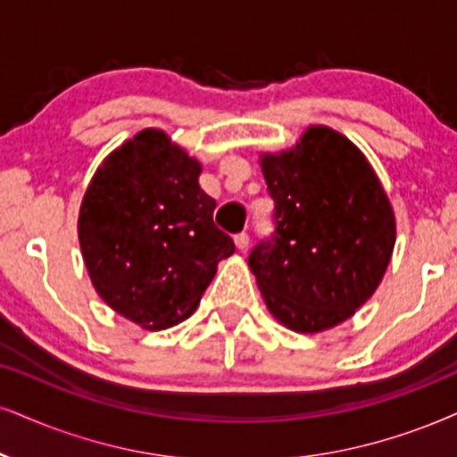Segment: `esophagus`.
<instances>
[{"label": "esophagus", "instance_id": "34e87169", "mask_svg": "<svg viewBox=\"0 0 457 457\" xmlns=\"http://www.w3.org/2000/svg\"><path fill=\"white\" fill-rule=\"evenodd\" d=\"M235 245H237V250H247V245H250V235L247 233H237L235 235Z\"/></svg>", "mask_w": 457, "mask_h": 457}]
</instances>
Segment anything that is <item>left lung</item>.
<instances>
[{
    "label": "left lung",
    "instance_id": "obj_1",
    "mask_svg": "<svg viewBox=\"0 0 457 457\" xmlns=\"http://www.w3.org/2000/svg\"><path fill=\"white\" fill-rule=\"evenodd\" d=\"M261 165L275 230L247 264L264 303L296 332L337 326L384 278L396 241L390 201L362 152L328 127Z\"/></svg>",
    "mask_w": 457,
    "mask_h": 457
}]
</instances>
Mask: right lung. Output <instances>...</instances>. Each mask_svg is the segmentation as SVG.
<instances>
[{
  "label": "right lung",
  "instance_id": "obj_1",
  "mask_svg": "<svg viewBox=\"0 0 457 457\" xmlns=\"http://www.w3.org/2000/svg\"><path fill=\"white\" fill-rule=\"evenodd\" d=\"M199 173L165 133L145 129L104 161L82 199L78 237L95 290L144 328L188 318L235 252Z\"/></svg>",
  "mask_w": 457,
  "mask_h": 457
}]
</instances>
